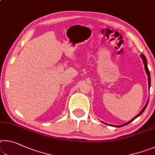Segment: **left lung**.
I'll return each mask as SVG.
<instances>
[{
  "label": "left lung",
  "mask_w": 155,
  "mask_h": 155,
  "mask_svg": "<svg viewBox=\"0 0 155 155\" xmlns=\"http://www.w3.org/2000/svg\"><path fill=\"white\" fill-rule=\"evenodd\" d=\"M141 58H142V60H143V64H144V68H145V70H146V74H147V75H148V87L150 88V83H151V79H150V71H149V70H148V63H147V59H146V56H145L143 54H141ZM148 101H149V99L148 100V102L146 103V105H145V106L143 107V108L141 110V111L137 115L136 117H134L133 119H131L130 121H129L128 122H127V123H126V124H123V125H121V126H112V125H110V126H114V127H123V126H126V125H127V124H129L130 123H131L132 121H133L134 120L136 119V118H137L138 117H139L140 115H141L142 113H143V112H144V110H146V107H147V105H148ZM104 123V122H103Z\"/></svg>",
  "instance_id": "left-lung-1"
}]
</instances>
